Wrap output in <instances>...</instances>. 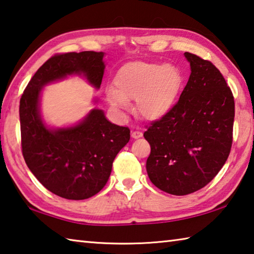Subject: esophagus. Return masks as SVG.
Listing matches in <instances>:
<instances>
[{
	"label": "esophagus",
	"instance_id": "34e87169",
	"mask_svg": "<svg viewBox=\"0 0 254 254\" xmlns=\"http://www.w3.org/2000/svg\"><path fill=\"white\" fill-rule=\"evenodd\" d=\"M142 135H143V133L140 130H135V131L131 132V136L133 137V139H139V137H141Z\"/></svg>",
	"mask_w": 254,
	"mask_h": 254
}]
</instances>
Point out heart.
Here are the masks:
<instances>
[{
    "mask_svg": "<svg viewBox=\"0 0 254 254\" xmlns=\"http://www.w3.org/2000/svg\"><path fill=\"white\" fill-rule=\"evenodd\" d=\"M114 88L107 89V100L113 109H127L135 100V112L144 120L162 119L173 109L183 88L184 77L173 64L152 62L127 63L114 76Z\"/></svg>",
    "mask_w": 254,
    "mask_h": 254,
    "instance_id": "heart-1",
    "label": "heart"
}]
</instances>
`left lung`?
<instances>
[{"label":"left lung","mask_w":254,"mask_h":254,"mask_svg":"<svg viewBox=\"0 0 254 254\" xmlns=\"http://www.w3.org/2000/svg\"><path fill=\"white\" fill-rule=\"evenodd\" d=\"M190 76L173 109L144 132L151 152V183L171 195L205 187L229 157L234 123V97L212 63L185 53Z\"/></svg>","instance_id":"obj_1"}]
</instances>
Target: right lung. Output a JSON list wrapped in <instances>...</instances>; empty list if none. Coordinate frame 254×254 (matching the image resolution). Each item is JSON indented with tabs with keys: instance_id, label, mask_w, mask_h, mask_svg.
<instances>
[{
	"instance_id": "right-lung-1",
	"label": "right lung",
	"mask_w": 254,
	"mask_h": 254,
	"mask_svg": "<svg viewBox=\"0 0 254 254\" xmlns=\"http://www.w3.org/2000/svg\"><path fill=\"white\" fill-rule=\"evenodd\" d=\"M103 58L102 51L54 56L33 75L20 100L25 163L48 190L66 199H86L102 190L115 157L130 140V130L111 123L100 109L89 111L75 126L51 127L42 119L41 93L46 85L75 75L98 89L105 69Z\"/></svg>"
}]
</instances>
